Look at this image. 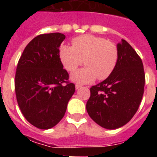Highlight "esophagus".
<instances>
[{
	"instance_id": "1",
	"label": "esophagus",
	"mask_w": 157,
	"mask_h": 157,
	"mask_svg": "<svg viewBox=\"0 0 157 157\" xmlns=\"http://www.w3.org/2000/svg\"><path fill=\"white\" fill-rule=\"evenodd\" d=\"M81 87H82V86L81 85H79V84H76V90H78V89H80Z\"/></svg>"
}]
</instances>
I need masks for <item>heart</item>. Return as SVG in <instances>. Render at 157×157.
Returning a JSON list of instances; mask_svg holds the SVG:
<instances>
[{
    "mask_svg": "<svg viewBox=\"0 0 157 157\" xmlns=\"http://www.w3.org/2000/svg\"><path fill=\"white\" fill-rule=\"evenodd\" d=\"M72 46L62 45L59 57L64 67L73 72L81 64L84 68L71 75V81L76 83H89L104 80L112 74L118 60V50L114 43L94 35L80 36L71 40Z\"/></svg>",
    "mask_w": 157,
    "mask_h": 157,
    "instance_id": "1",
    "label": "heart"
}]
</instances>
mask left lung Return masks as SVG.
Returning a JSON list of instances; mask_svg holds the SVG:
<instances>
[{
    "label": "left lung",
    "mask_w": 157,
    "mask_h": 157,
    "mask_svg": "<svg viewBox=\"0 0 157 157\" xmlns=\"http://www.w3.org/2000/svg\"><path fill=\"white\" fill-rule=\"evenodd\" d=\"M118 60L112 74L90 88L86 110L103 128L118 129L132 119L144 95L145 74L142 59L126 40L117 44Z\"/></svg>",
    "instance_id": "8db88e82"
}]
</instances>
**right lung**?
I'll use <instances>...</instances> for the list:
<instances>
[{
    "instance_id": "add662e5",
    "label": "right lung",
    "mask_w": 157,
    "mask_h": 157,
    "mask_svg": "<svg viewBox=\"0 0 157 157\" xmlns=\"http://www.w3.org/2000/svg\"><path fill=\"white\" fill-rule=\"evenodd\" d=\"M65 37L59 33L37 36L18 60L14 80L17 102L26 120L38 129H50L61 121L76 90L59 57Z\"/></svg>"
}]
</instances>
